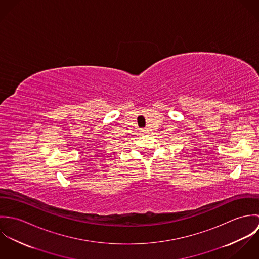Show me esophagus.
Listing matches in <instances>:
<instances>
[{"instance_id": "34e87169", "label": "esophagus", "mask_w": 259, "mask_h": 259, "mask_svg": "<svg viewBox=\"0 0 259 259\" xmlns=\"http://www.w3.org/2000/svg\"><path fill=\"white\" fill-rule=\"evenodd\" d=\"M142 133H144V134H147V133H148V128H143V130H142Z\"/></svg>"}]
</instances>
